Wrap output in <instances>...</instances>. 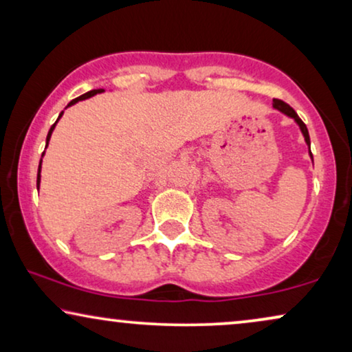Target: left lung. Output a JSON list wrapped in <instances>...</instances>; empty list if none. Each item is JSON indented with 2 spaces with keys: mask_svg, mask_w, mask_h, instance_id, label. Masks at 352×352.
<instances>
[{
  "mask_svg": "<svg viewBox=\"0 0 352 352\" xmlns=\"http://www.w3.org/2000/svg\"><path fill=\"white\" fill-rule=\"evenodd\" d=\"M272 107L276 109V110H278V112H282L283 115H287V117H290V118L295 120V123H296L298 126H300V129H301L302 136H305V141H306V144H307V148H309V157L312 158L309 133H307V128H306V124L302 123V120H301L300 117H298V113L290 107V105L285 104V102H283V100H280V99H274V100H272Z\"/></svg>",
  "mask_w": 352,
  "mask_h": 352,
  "instance_id": "1",
  "label": "left lung"
}]
</instances>
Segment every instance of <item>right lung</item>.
<instances>
[{"instance_id":"right-lung-1","label":"right lung","mask_w":352,"mask_h":352,"mask_svg":"<svg viewBox=\"0 0 352 352\" xmlns=\"http://www.w3.org/2000/svg\"><path fill=\"white\" fill-rule=\"evenodd\" d=\"M100 93H104V89H93V91H88V93H85V94H81L80 98H76V99H74V100H70L69 102V105H67V107H70V105H75L76 102H78V100H85V99H89V98H93V96H96V94H100ZM65 107V109H67ZM62 115H64V110H62L60 112V115H59V118L56 120V123L52 124L51 126V129H50V133H47V138H46V147H47V144H50V139H51V134H52V131H54V128H56V124H57V122H59L60 120V117ZM43 157H45V152L41 153V160H40V165H38V175H36V189H40V182H41V162H43Z\"/></svg>"}]
</instances>
